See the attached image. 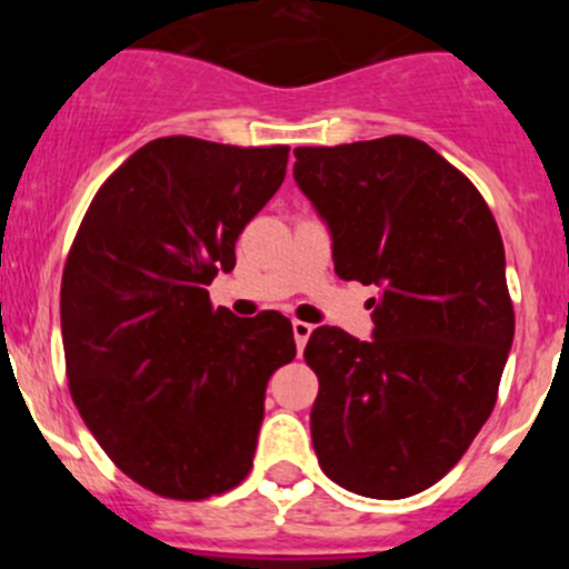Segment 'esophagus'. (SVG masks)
<instances>
[{
    "label": "esophagus",
    "mask_w": 569,
    "mask_h": 569,
    "mask_svg": "<svg viewBox=\"0 0 569 569\" xmlns=\"http://www.w3.org/2000/svg\"><path fill=\"white\" fill-rule=\"evenodd\" d=\"M291 330H295V341H297V349H306V343H308V338H311V332H313V325H308V321H291Z\"/></svg>",
    "instance_id": "34e87169"
}]
</instances>
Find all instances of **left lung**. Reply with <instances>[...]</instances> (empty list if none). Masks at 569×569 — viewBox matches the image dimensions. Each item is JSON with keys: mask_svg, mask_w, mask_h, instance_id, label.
<instances>
[{"mask_svg": "<svg viewBox=\"0 0 569 569\" xmlns=\"http://www.w3.org/2000/svg\"><path fill=\"white\" fill-rule=\"evenodd\" d=\"M295 157L336 274L380 289L369 341L327 325L308 338L313 451L358 496H416L455 468L496 407L515 338L501 233L479 189L416 137Z\"/></svg>", "mask_w": 569, "mask_h": 569, "instance_id": "obj_1", "label": "left lung"}]
</instances>
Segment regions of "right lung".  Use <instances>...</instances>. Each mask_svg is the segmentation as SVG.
<instances>
[{
	"mask_svg": "<svg viewBox=\"0 0 569 569\" xmlns=\"http://www.w3.org/2000/svg\"><path fill=\"white\" fill-rule=\"evenodd\" d=\"M289 148L159 137L96 192L60 289L73 405L146 490L203 501L252 468L267 382L291 321L211 308L206 286L286 178Z\"/></svg>",
	"mask_w": 569,
	"mask_h": 569,
	"instance_id": "1",
	"label": "right lung"
}]
</instances>
